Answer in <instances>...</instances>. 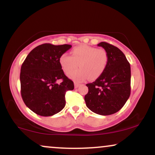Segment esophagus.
Segmentation results:
<instances>
[{
    "label": "esophagus",
    "instance_id": "obj_1",
    "mask_svg": "<svg viewBox=\"0 0 155 155\" xmlns=\"http://www.w3.org/2000/svg\"><path fill=\"white\" fill-rule=\"evenodd\" d=\"M79 86H80V84L79 83H76V82L74 83V87L75 88H78Z\"/></svg>",
    "mask_w": 155,
    "mask_h": 155
}]
</instances>
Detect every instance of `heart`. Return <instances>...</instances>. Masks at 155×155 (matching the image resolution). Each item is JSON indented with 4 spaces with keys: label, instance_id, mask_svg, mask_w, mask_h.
<instances>
[{
    "label": "heart",
    "instance_id": "obj_1",
    "mask_svg": "<svg viewBox=\"0 0 155 155\" xmlns=\"http://www.w3.org/2000/svg\"><path fill=\"white\" fill-rule=\"evenodd\" d=\"M59 63L65 74H70L79 64L80 69L68 75L74 81H84L88 78L95 80L106 70L108 54L105 49L84 44L72 49V56L67 53L62 54Z\"/></svg>",
    "mask_w": 155,
    "mask_h": 155
}]
</instances>
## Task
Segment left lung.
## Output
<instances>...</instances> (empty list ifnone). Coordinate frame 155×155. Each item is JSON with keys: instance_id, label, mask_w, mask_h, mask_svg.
<instances>
[{"instance_id": "obj_1", "label": "left lung", "mask_w": 155, "mask_h": 155, "mask_svg": "<svg viewBox=\"0 0 155 155\" xmlns=\"http://www.w3.org/2000/svg\"><path fill=\"white\" fill-rule=\"evenodd\" d=\"M107 51L108 63L104 74L94 82L87 84L86 106L94 113L111 115L123 107L130 95V65L120 49L106 43L97 44Z\"/></svg>"}]
</instances>
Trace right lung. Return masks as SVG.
Instances as JSON below:
<instances>
[{
  "instance_id": "1",
  "label": "right lung",
  "mask_w": 155,
  "mask_h": 155,
  "mask_svg": "<svg viewBox=\"0 0 155 155\" xmlns=\"http://www.w3.org/2000/svg\"><path fill=\"white\" fill-rule=\"evenodd\" d=\"M71 47L41 44L34 48L23 62L21 95L25 104L36 114L52 116L65 107V92L74 90V84L64 74L59 59Z\"/></svg>"
}]
</instances>
